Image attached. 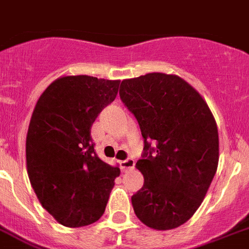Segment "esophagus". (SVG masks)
Wrapping results in <instances>:
<instances>
[{
  "mask_svg": "<svg viewBox=\"0 0 249 249\" xmlns=\"http://www.w3.org/2000/svg\"><path fill=\"white\" fill-rule=\"evenodd\" d=\"M120 166H121V170L124 171V172H126V171H130L134 168L135 160H133V158H126L125 160H121Z\"/></svg>",
  "mask_w": 249,
  "mask_h": 249,
  "instance_id": "1",
  "label": "esophagus"
}]
</instances>
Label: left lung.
Returning <instances> with one entry per match:
<instances>
[{
	"instance_id": "obj_1",
	"label": "left lung",
	"mask_w": 249,
	"mask_h": 249,
	"mask_svg": "<svg viewBox=\"0 0 249 249\" xmlns=\"http://www.w3.org/2000/svg\"><path fill=\"white\" fill-rule=\"evenodd\" d=\"M119 95L144 139L137 162L144 185L131 196L135 215L158 231L179 227L201 205L218 168L214 116L200 93L173 74L124 79Z\"/></svg>"
}]
</instances>
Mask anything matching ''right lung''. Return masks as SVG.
Here are the masks:
<instances>
[{"label":"right lung","instance_id":"obj_1","mask_svg":"<svg viewBox=\"0 0 249 249\" xmlns=\"http://www.w3.org/2000/svg\"><path fill=\"white\" fill-rule=\"evenodd\" d=\"M120 81L91 76L55 79L37 100L28 135L26 166L43 208L62 225L85 227L105 212L120 175L96 154L91 126L115 100Z\"/></svg>","mask_w":249,"mask_h":249}]
</instances>
